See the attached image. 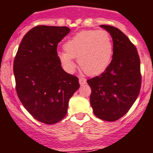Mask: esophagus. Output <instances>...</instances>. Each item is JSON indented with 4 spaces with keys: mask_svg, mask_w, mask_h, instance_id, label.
<instances>
[{
    "mask_svg": "<svg viewBox=\"0 0 153 153\" xmlns=\"http://www.w3.org/2000/svg\"><path fill=\"white\" fill-rule=\"evenodd\" d=\"M79 83H80V85H83L85 84L86 82H87V80H86V79H84V78H82V77H80L79 78Z\"/></svg>",
    "mask_w": 153,
    "mask_h": 153,
    "instance_id": "34e87169",
    "label": "esophagus"
}]
</instances>
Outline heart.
<instances>
[{"mask_svg": "<svg viewBox=\"0 0 153 153\" xmlns=\"http://www.w3.org/2000/svg\"><path fill=\"white\" fill-rule=\"evenodd\" d=\"M66 52L58 53L62 64L69 71L75 66L74 58L85 73L97 75L107 70L113 55V41L106 30H83L64 44Z\"/></svg>", "mask_w": 153, "mask_h": 153, "instance_id": "1", "label": "heart"}]
</instances>
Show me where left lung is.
<instances>
[{
    "mask_svg": "<svg viewBox=\"0 0 153 153\" xmlns=\"http://www.w3.org/2000/svg\"><path fill=\"white\" fill-rule=\"evenodd\" d=\"M100 26L112 38V60L100 75L87 80L90 102L98 118L115 121L128 112L140 94V61L136 46L122 31L111 25Z\"/></svg>",
    "mask_w": 153,
    "mask_h": 153,
    "instance_id": "8db88e82",
    "label": "left lung"
}]
</instances>
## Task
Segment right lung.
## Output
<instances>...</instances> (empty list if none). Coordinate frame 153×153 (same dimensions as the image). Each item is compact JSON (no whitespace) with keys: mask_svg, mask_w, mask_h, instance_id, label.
<instances>
[{"mask_svg":"<svg viewBox=\"0 0 153 153\" xmlns=\"http://www.w3.org/2000/svg\"><path fill=\"white\" fill-rule=\"evenodd\" d=\"M66 26L38 25L24 36L13 62L20 101L37 120L53 124L66 116L79 79L62 68L58 44L70 33Z\"/></svg>","mask_w":153,"mask_h":153,"instance_id":"right-lung-1","label":"right lung"}]
</instances>
